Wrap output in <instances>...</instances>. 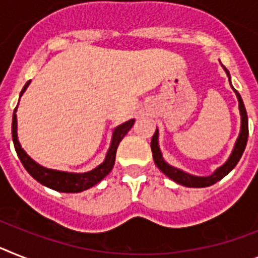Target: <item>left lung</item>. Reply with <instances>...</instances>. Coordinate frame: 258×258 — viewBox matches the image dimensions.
Masks as SVG:
<instances>
[{
	"instance_id": "left-lung-1",
	"label": "left lung",
	"mask_w": 258,
	"mask_h": 258,
	"mask_svg": "<svg viewBox=\"0 0 258 258\" xmlns=\"http://www.w3.org/2000/svg\"><path fill=\"white\" fill-rule=\"evenodd\" d=\"M224 68L225 74L228 76L229 79V84H231V75H229L228 70L223 66ZM232 87V84H231ZM233 92L236 93V97L239 100V110H240V116H241V126H240V133L239 137L236 140L235 146L232 149V153L229 154L228 159L225 161L220 167L215 170L212 174L207 176H198V175H192V174H188V172L183 171V170L178 169V167H174V166L169 165V163L166 162L165 159H163L162 152H161V149H159V144H158V138H159V132L158 127H157V131H155L154 136L152 138V152H153V159H154L155 166L158 167L161 171L165 174L166 176H169L170 179L174 180L178 184H182V186L186 187H194V188H201V187H208L215 184L216 182H219L220 179H223L227 174L232 171V170L235 169V166L237 165V162L241 158L242 153L245 150L246 146V141H248V116H246V110L245 106H244V103H242V99L240 93L236 91L233 87Z\"/></svg>"
}]
</instances>
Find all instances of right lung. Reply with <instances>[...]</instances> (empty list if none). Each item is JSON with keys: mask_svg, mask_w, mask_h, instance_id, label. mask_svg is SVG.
<instances>
[{"mask_svg": "<svg viewBox=\"0 0 258 258\" xmlns=\"http://www.w3.org/2000/svg\"><path fill=\"white\" fill-rule=\"evenodd\" d=\"M29 84L30 80L25 84L23 89L19 93V99L25 93ZM17 108H18V105L14 109L12 122V137L17 155L21 159L23 167L27 170V172L33 176L34 179L39 182L40 184H43V186L51 188V190L59 191V192H82V191L88 190V188H91L95 184L101 182L112 171V169H113L114 161H116L117 148H118V145H120L121 140L124 138L125 134L131 131L134 121H136L134 118H132V120L126 121L124 124L114 127L113 133H112V141H110L109 149L106 152L105 159L103 161V163H100L97 167H95L91 171L68 172L43 167V166H40L39 163L35 162L33 158H30L29 154L23 150V148L19 144L18 133H17V127H18L17 126Z\"/></svg>", "mask_w": 258, "mask_h": 258, "instance_id": "obj_1", "label": "right lung"}]
</instances>
